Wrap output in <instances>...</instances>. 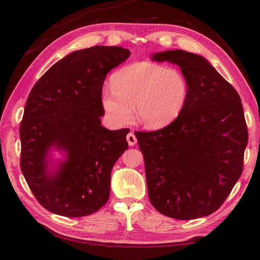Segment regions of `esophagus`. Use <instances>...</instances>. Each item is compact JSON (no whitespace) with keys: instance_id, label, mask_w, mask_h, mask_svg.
Instances as JSON below:
<instances>
[{"instance_id":"esophagus-1","label":"esophagus","mask_w":260,"mask_h":260,"mask_svg":"<svg viewBox=\"0 0 260 260\" xmlns=\"http://www.w3.org/2000/svg\"><path fill=\"white\" fill-rule=\"evenodd\" d=\"M126 140H127V142H128V145H129V146H134V145L136 144V143H137L136 136H135L133 133H128V134H127Z\"/></svg>"}]
</instances>
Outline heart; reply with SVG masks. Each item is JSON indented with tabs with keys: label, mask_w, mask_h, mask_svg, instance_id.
Returning a JSON list of instances; mask_svg holds the SVG:
<instances>
[{
	"label": "heart",
	"mask_w": 260,
	"mask_h": 260,
	"mask_svg": "<svg viewBox=\"0 0 260 260\" xmlns=\"http://www.w3.org/2000/svg\"><path fill=\"white\" fill-rule=\"evenodd\" d=\"M112 90L103 93L102 103L110 120L128 125L134 116L150 129L170 125L179 117L187 99L186 79L181 71L153 62H135L110 77Z\"/></svg>",
	"instance_id": "obj_1"
}]
</instances>
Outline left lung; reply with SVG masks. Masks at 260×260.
Returning a JSON list of instances; mask_svg holds the SVG:
<instances>
[{
	"label": "left lung",
	"instance_id": "1",
	"mask_svg": "<svg viewBox=\"0 0 260 260\" xmlns=\"http://www.w3.org/2000/svg\"><path fill=\"white\" fill-rule=\"evenodd\" d=\"M151 59L179 66L189 91L173 123L135 133L148 198L167 217H206L220 208L242 173L248 131L241 99L200 54L168 50Z\"/></svg>",
	"mask_w": 260,
	"mask_h": 260
}]
</instances>
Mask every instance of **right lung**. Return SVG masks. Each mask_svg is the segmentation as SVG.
<instances>
[{"mask_svg":"<svg viewBox=\"0 0 260 260\" xmlns=\"http://www.w3.org/2000/svg\"><path fill=\"white\" fill-rule=\"evenodd\" d=\"M121 47L95 46L69 53L33 86L20 125L21 171L48 211L85 217L108 201L110 173L128 143V128L102 126L103 85L128 59ZM53 150L64 155L54 160Z\"/></svg>","mask_w":260,"mask_h":260,"instance_id":"1","label":"right lung"}]
</instances>
